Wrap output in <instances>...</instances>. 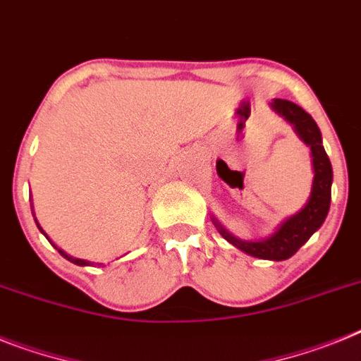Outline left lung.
Returning <instances> with one entry per match:
<instances>
[{
    "label": "left lung",
    "mask_w": 361,
    "mask_h": 361,
    "mask_svg": "<svg viewBox=\"0 0 361 361\" xmlns=\"http://www.w3.org/2000/svg\"><path fill=\"white\" fill-rule=\"evenodd\" d=\"M271 108L284 119L293 124V128L299 134V137L310 147L312 163H314V183H312V195L307 205L299 211L298 214L290 216L286 222L281 224L277 231L266 240L259 242H244L235 238L233 235L220 227L224 237L231 242L238 250L246 251L247 255L259 257V259L268 260H286L299 250V247L314 235V233L323 226L326 214L330 209V189H332V165L326 156L323 143H321V132L317 128L316 121L312 115L305 111L301 106L295 102L286 101V99H275L271 102Z\"/></svg>",
    "instance_id": "1"
}]
</instances>
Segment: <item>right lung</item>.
Masks as SVG:
<instances>
[{
  "mask_svg": "<svg viewBox=\"0 0 361 361\" xmlns=\"http://www.w3.org/2000/svg\"><path fill=\"white\" fill-rule=\"evenodd\" d=\"M59 251H60V255H62V257H66V259H68V260H71V262H75V264H78V266H87V262H86V260H80V259H73V257L66 255V253H63L62 250H59Z\"/></svg>",
  "mask_w": 361,
  "mask_h": 361,
  "instance_id": "right-lung-1",
  "label": "right lung"
}]
</instances>
